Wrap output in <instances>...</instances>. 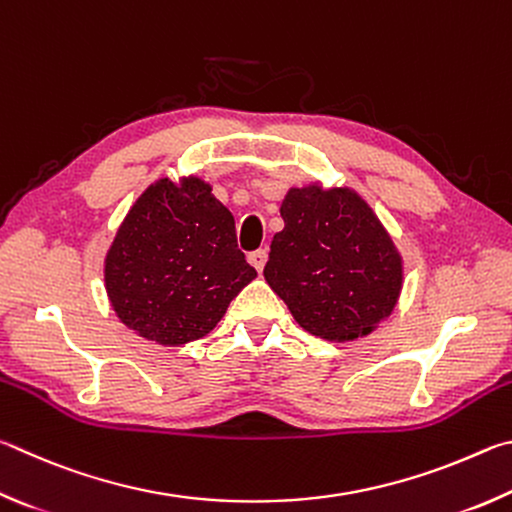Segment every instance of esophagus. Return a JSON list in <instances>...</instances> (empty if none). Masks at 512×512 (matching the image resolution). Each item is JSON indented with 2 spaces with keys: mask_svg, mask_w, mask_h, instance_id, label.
<instances>
[{
  "mask_svg": "<svg viewBox=\"0 0 512 512\" xmlns=\"http://www.w3.org/2000/svg\"><path fill=\"white\" fill-rule=\"evenodd\" d=\"M249 263L254 265V270L263 272V267H265V263H267V251H265V249L251 251V254H249Z\"/></svg>",
  "mask_w": 512,
  "mask_h": 512,
  "instance_id": "1",
  "label": "esophagus"
}]
</instances>
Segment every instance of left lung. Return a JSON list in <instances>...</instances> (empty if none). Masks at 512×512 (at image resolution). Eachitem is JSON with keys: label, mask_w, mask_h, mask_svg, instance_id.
I'll return each mask as SVG.
<instances>
[{"label": "left lung", "mask_w": 512, "mask_h": 512, "mask_svg": "<svg viewBox=\"0 0 512 512\" xmlns=\"http://www.w3.org/2000/svg\"><path fill=\"white\" fill-rule=\"evenodd\" d=\"M265 281L310 335L353 342L396 308L402 258L373 209L351 188H290Z\"/></svg>", "instance_id": "8db88e82"}]
</instances>
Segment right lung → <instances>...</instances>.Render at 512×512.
<instances>
[{"label":"right lung","instance_id":"obj_1","mask_svg":"<svg viewBox=\"0 0 512 512\" xmlns=\"http://www.w3.org/2000/svg\"><path fill=\"white\" fill-rule=\"evenodd\" d=\"M256 270L236 222L197 177L148 186L105 256V290L125 326L161 346L211 333Z\"/></svg>","mask_w":512,"mask_h":512}]
</instances>
